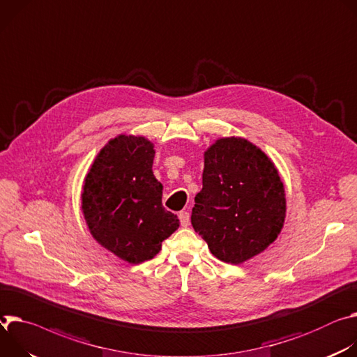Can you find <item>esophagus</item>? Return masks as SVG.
Masks as SVG:
<instances>
[{"label": "esophagus", "mask_w": 357, "mask_h": 357, "mask_svg": "<svg viewBox=\"0 0 357 357\" xmlns=\"http://www.w3.org/2000/svg\"><path fill=\"white\" fill-rule=\"evenodd\" d=\"M178 220L181 227H187L190 224V214L187 211H180L178 213Z\"/></svg>", "instance_id": "34e87169"}]
</instances>
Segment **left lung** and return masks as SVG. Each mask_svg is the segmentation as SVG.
<instances>
[{
	"label": "left lung",
	"mask_w": 357,
	"mask_h": 357,
	"mask_svg": "<svg viewBox=\"0 0 357 357\" xmlns=\"http://www.w3.org/2000/svg\"><path fill=\"white\" fill-rule=\"evenodd\" d=\"M191 224L211 254L238 265L264 252L287 215L284 183L271 158L244 137H221L204 151L203 188Z\"/></svg>",
	"instance_id": "1"
}]
</instances>
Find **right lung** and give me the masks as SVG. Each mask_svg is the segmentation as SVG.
<instances>
[{
  "mask_svg": "<svg viewBox=\"0 0 357 357\" xmlns=\"http://www.w3.org/2000/svg\"><path fill=\"white\" fill-rule=\"evenodd\" d=\"M154 153L149 139L119 135L100 149L84 181L82 213L92 236L129 264L154 258L180 225L162 204Z\"/></svg>",
  "mask_w": 357,
  "mask_h": 357,
  "instance_id": "obj_1",
  "label": "right lung"
}]
</instances>
